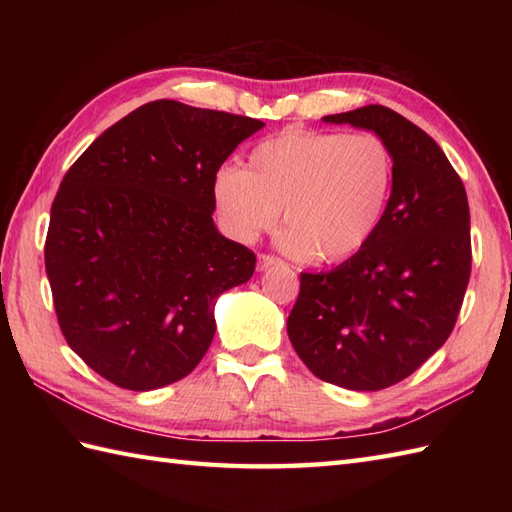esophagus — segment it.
<instances>
[{
	"label": "esophagus",
	"mask_w": 512,
	"mask_h": 512,
	"mask_svg": "<svg viewBox=\"0 0 512 512\" xmlns=\"http://www.w3.org/2000/svg\"><path fill=\"white\" fill-rule=\"evenodd\" d=\"M277 264H281L277 257H273V255H259L257 257V270H266V268H270V266H277Z\"/></svg>",
	"instance_id": "1"
}]
</instances>
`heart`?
Instances as JSON below:
<instances>
[{"label": "heart", "mask_w": 512, "mask_h": 512, "mask_svg": "<svg viewBox=\"0 0 512 512\" xmlns=\"http://www.w3.org/2000/svg\"><path fill=\"white\" fill-rule=\"evenodd\" d=\"M394 154L372 132L286 129L248 154L246 169L222 167L213 202L224 231L253 242L284 209L279 246L297 259L345 262L376 235L394 191Z\"/></svg>", "instance_id": "1"}]
</instances>
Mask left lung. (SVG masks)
Masks as SVG:
<instances>
[{
    "instance_id": "8db88e82",
    "label": "left lung",
    "mask_w": 512,
    "mask_h": 512,
    "mask_svg": "<svg viewBox=\"0 0 512 512\" xmlns=\"http://www.w3.org/2000/svg\"><path fill=\"white\" fill-rule=\"evenodd\" d=\"M380 136L394 154L389 209L361 253L301 273L288 336L310 372L354 391L400 383L453 332L471 277L464 184L427 132L385 105L323 116Z\"/></svg>"
}]
</instances>
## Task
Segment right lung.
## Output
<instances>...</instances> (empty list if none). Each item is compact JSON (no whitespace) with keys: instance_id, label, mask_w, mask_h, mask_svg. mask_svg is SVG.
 <instances>
[{"instance_id":"obj_1","label":"right lung","mask_w":512,"mask_h":512,"mask_svg":"<svg viewBox=\"0 0 512 512\" xmlns=\"http://www.w3.org/2000/svg\"><path fill=\"white\" fill-rule=\"evenodd\" d=\"M262 127L162 99L105 129L65 173L46 273L65 341L105 380L165 387L209 350L217 297L255 273L253 250L213 224V178Z\"/></svg>"}]
</instances>
